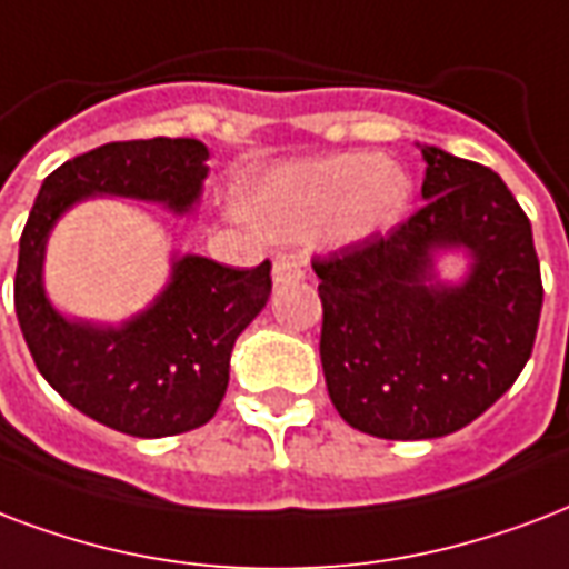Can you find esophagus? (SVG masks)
<instances>
[{
    "mask_svg": "<svg viewBox=\"0 0 569 569\" xmlns=\"http://www.w3.org/2000/svg\"><path fill=\"white\" fill-rule=\"evenodd\" d=\"M306 276V258L297 252H279L276 261H272V279L276 284H284V281H297Z\"/></svg>",
    "mask_w": 569,
    "mask_h": 569,
    "instance_id": "obj_1",
    "label": "esophagus"
}]
</instances>
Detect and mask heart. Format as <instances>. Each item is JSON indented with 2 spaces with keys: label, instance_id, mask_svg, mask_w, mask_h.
Masks as SVG:
<instances>
[{
  "label": "heart",
  "instance_id": "1",
  "mask_svg": "<svg viewBox=\"0 0 569 569\" xmlns=\"http://www.w3.org/2000/svg\"><path fill=\"white\" fill-rule=\"evenodd\" d=\"M407 201V174L365 151L281 166L246 192V210L276 234L306 237L329 224L345 243L398 222Z\"/></svg>",
  "mask_w": 569,
  "mask_h": 569
}]
</instances>
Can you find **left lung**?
<instances>
[{
  "mask_svg": "<svg viewBox=\"0 0 569 569\" xmlns=\"http://www.w3.org/2000/svg\"><path fill=\"white\" fill-rule=\"evenodd\" d=\"M427 204L315 258L320 362L347 425L377 439H436L490 409L526 368L543 308L531 222L481 162L425 148ZM466 244L463 286L432 281V252Z\"/></svg>",
  "mask_w": 569,
  "mask_h": 569,
  "instance_id": "1",
  "label": "left lung"
}]
</instances>
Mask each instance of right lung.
Wrapping results in <instances>:
<instances>
[{"mask_svg":"<svg viewBox=\"0 0 569 569\" xmlns=\"http://www.w3.org/2000/svg\"><path fill=\"white\" fill-rule=\"evenodd\" d=\"M198 139H133L73 157L47 174L20 237L14 308L38 371L70 407L118 433L160 439L207 425L228 389L237 335L267 306L272 263L252 270L187 254L169 288L124 326L70 323L41 284L43 246L68 207L124 196L189 210L207 178Z\"/></svg>","mask_w":569,"mask_h":569,"instance_id":"1","label":"right lung"}]
</instances>
